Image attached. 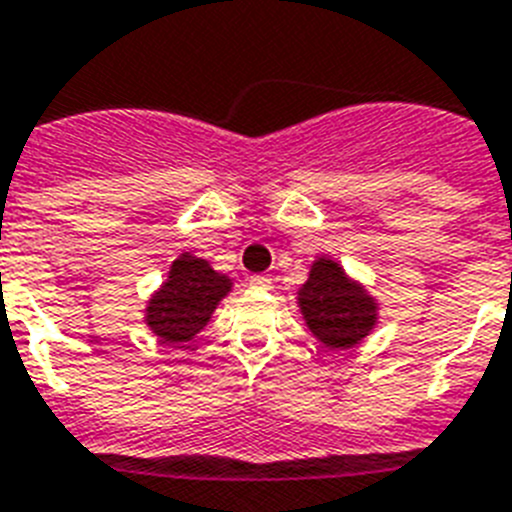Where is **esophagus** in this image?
Wrapping results in <instances>:
<instances>
[{"label":"esophagus","mask_w":512,"mask_h":512,"mask_svg":"<svg viewBox=\"0 0 512 512\" xmlns=\"http://www.w3.org/2000/svg\"><path fill=\"white\" fill-rule=\"evenodd\" d=\"M249 286H255V289H270V278L263 276V273H255V276H249Z\"/></svg>","instance_id":"obj_1"}]
</instances>
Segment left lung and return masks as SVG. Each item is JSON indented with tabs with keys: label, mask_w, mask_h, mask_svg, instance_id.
Returning a JSON list of instances; mask_svg holds the SVG:
<instances>
[{
	"label": "left lung",
	"mask_w": 512,
	"mask_h": 512,
	"mask_svg": "<svg viewBox=\"0 0 512 512\" xmlns=\"http://www.w3.org/2000/svg\"><path fill=\"white\" fill-rule=\"evenodd\" d=\"M299 307L328 350H350L376 326V302L326 257L310 268L307 284L299 289Z\"/></svg>",
	"instance_id": "8db88e82"
}]
</instances>
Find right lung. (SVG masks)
I'll list each match as a JSON object with an SVG mask.
<instances>
[{"label": "right lung", "instance_id": "add662e5", "mask_svg": "<svg viewBox=\"0 0 512 512\" xmlns=\"http://www.w3.org/2000/svg\"><path fill=\"white\" fill-rule=\"evenodd\" d=\"M231 292V278L220 276L207 260L184 255L170 265L168 281L147 307V326L162 342L181 344L207 326L220 299Z\"/></svg>", "mask_w": 512, "mask_h": 512}]
</instances>
